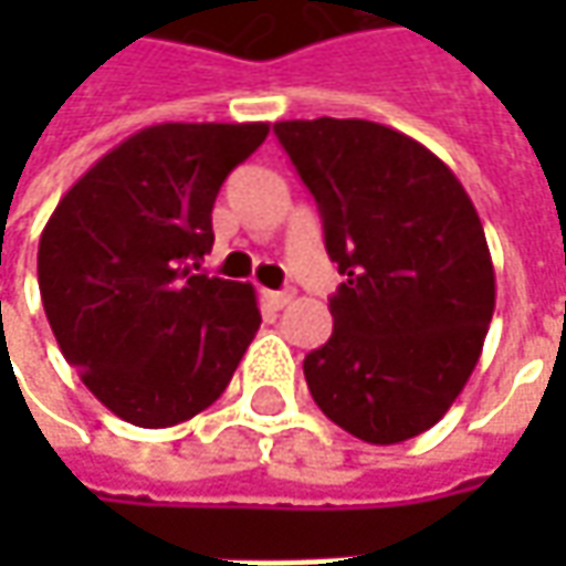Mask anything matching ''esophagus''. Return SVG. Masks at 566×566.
<instances>
[{
	"mask_svg": "<svg viewBox=\"0 0 566 566\" xmlns=\"http://www.w3.org/2000/svg\"><path fill=\"white\" fill-rule=\"evenodd\" d=\"M264 302L271 305L273 312H280V308H286V305L293 302V293H290V290H283V293H273V290H264Z\"/></svg>",
	"mask_w": 566,
	"mask_h": 566,
	"instance_id": "34e87169",
	"label": "esophagus"
}]
</instances>
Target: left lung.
Segmentation results:
<instances>
[{"mask_svg":"<svg viewBox=\"0 0 566 566\" xmlns=\"http://www.w3.org/2000/svg\"><path fill=\"white\" fill-rule=\"evenodd\" d=\"M343 273L334 334L305 356L321 412L368 444L428 431L467 387L494 315V264L467 188L424 144L368 119L273 125Z\"/></svg>","mask_w":566,"mask_h":566,"instance_id":"1","label":"left lung"}]
</instances>
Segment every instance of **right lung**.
I'll return each mask as SVG.
<instances>
[{
  "label": "right lung",
  "mask_w": 566,
  "mask_h": 566,
  "mask_svg": "<svg viewBox=\"0 0 566 566\" xmlns=\"http://www.w3.org/2000/svg\"><path fill=\"white\" fill-rule=\"evenodd\" d=\"M268 122H164L103 154L40 235L43 312L69 365L142 428L198 416L227 390L261 327L251 283L198 271L229 172Z\"/></svg>",
  "instance_id": "1"
}]
</instances>
